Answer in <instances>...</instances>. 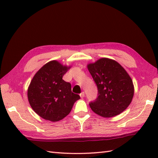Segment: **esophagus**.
I'll use <instances>...</instances> for the list:
<instances>
[{
  "label": "esophagus",
  "mask_w": 158,
  "mask_h": 158,
  "mask_svg": "<svg viewBox=\"0 0 158 158\" xmlns=\"http://www.w3.org/2000/svg\"><path fill=\"white\" fill-rule=\"evenodd\" d=\"M80 97H81V98H84L85 97V93H84V92H82L81 94H80Z\"/></svg>",
  "instance_id": "esophagus-1"
}]
</instances>
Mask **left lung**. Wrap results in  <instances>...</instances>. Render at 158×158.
Instances as JSON below:
<instances>
[{
	"label": "left lung",
	"instance_id": "obj_1",
	"mask_svg": "<svg viewBox=\"0 0 158 158\" xmlns=\"http://www.w3.org/2000/svg\"><path fill=\"white\" fill-rule=\"evenodd\" d=\"M88 69L98 88V97L89 103L93 111L111 117L126 109L132 102L134 85L126 70L115 60L106 58L89 64Z\"/></svg>",
	"mask_w": 158,
	"mask_h": 158
}]
</instances>
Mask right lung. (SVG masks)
I'll list each match as a JSON object with an SVG mask.
<instances>
[{
  "label": "right lung",
  "mask_w": 158,
  "mask_h": 158,
  "mask_svg": "<svg viewBox=\"0 0 158 158\" xmlns=\"http://www.w3.org/2000/svg\"><path fill=\"white\" fill-rule=\"evenodd\" d=\"M70 66L56 60L45 64L35 74L28 89V98L34 111L42 118L58 122L68 115L80 98L71 85L62 79Z\"/></svg>",
  "instance_id": "add662e5"
}]
</instances>
